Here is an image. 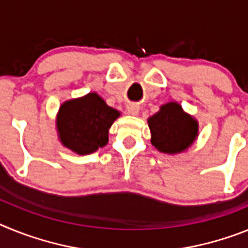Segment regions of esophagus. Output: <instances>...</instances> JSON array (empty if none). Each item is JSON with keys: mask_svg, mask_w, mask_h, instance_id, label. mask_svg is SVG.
<instances>
[{"mask_svg": "<svg viewBox=\"0 0 248 248\" xmlns=\"http://www.w3.org/2000/svg\"><path fill=\"white\" fill-rule=\"evenodd\" d=\"M127 112L132 116H137L140 113V106L139 105H135V103L128 105V106H127Z\"/></svg>", "mask_w": 248, "mask_h": 248, "instance_id": "obj_1", "label": "esophagus"}]
</instances>
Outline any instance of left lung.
<instances>
[{"label":"left lung","mask_w":248,"mask_h":248,"mask_svg":"<svg viewBox=\"0 0 248 248\" xmlns=\"http://www.w3.org/2000/svg\"><path fill=\"white\" fill-rule=\"evenodd\" d=\"M151 143L166 155H178L188 150L199 137V121L171 101L148 117Z\"/></svg>","instance_id":"left-lung-1"}]
</instances>
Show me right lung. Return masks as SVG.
I'll use <instances>...</instances> for the list:
<instances>
[{"label":"right lung","mask_w":248,"mask_h":248,"mask_svg":"<svg viewBox=\"0 0 248 248\" xmlns=\"http://www.w3.org/2000/svg\"><path fill=\"white\" fill-rule=\"evenodd\" d=\"M121 112L112 108L96 92L71 98L60 106L56 130L62 146L75 154H93L107 145L108 131Z\"/></svg>","instance_id":"add662e5"}]
</instances>
